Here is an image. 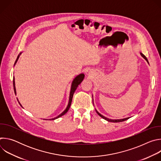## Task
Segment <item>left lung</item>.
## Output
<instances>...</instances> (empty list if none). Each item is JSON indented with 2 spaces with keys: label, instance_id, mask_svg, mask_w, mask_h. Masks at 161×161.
<instances>
[{
  "label": "left lung",
  "instance_id": "8db88e82",
  "mask_svg": "<svg viewBox=\"0 0 161 161\" xmlns=\"http://www.w3.org/2000/svg\"><path fill=\"white\" fill-rule=\"evenodd\" d=\"M140 54H141V55L147 61V62L148 63V60H147V57L142 53H140ZM96 112H97V113L99 114V115L101 117H102L103 119H104V120H107V121H108V122H123V121H125V120H127V119H129V118L128 117V118H125V119H117V120H111V119H108V118H106V117H104L103 115H102L101 114H100L96 109Z\"/></svg>",
  "mask_w": 161,
  "mask_h": 161
}]
</instances>
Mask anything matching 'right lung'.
Listing matches in <instances>:
<instances>
[{"mask_svg":"<svg viewBox=\"0 0 161 161\" xmlns=\"http://www.w3.org/2000/svg\"><path fill=\"white\" fill-rule=\"evenodd\" d=\"M20 54H21V53H19V55H20ZM19 55L18 56V57H17V58H16V61H15L14 64L16 63V62H17V60H18V58H19ZM84 77H85L84 74H80V75H78V76L74 79V80L73 81L72 85H71V91H70V94H69V103H68V105H67L66 109H65L61 114H60L58 116H57V117H55V118H54V119H50V120H55V119H58V118L62 117V115H64V114H65L68 111L69 109V108H70V106H71V102H72V99H73V94H74V93H75V90H76V88H77V87L78 86V85H79L82 82V81L83 80ZM13 86H14V92H15V94H16V88H15L14 78H13ZM18 103H19V102H18ZM19 104L20 106H21V104H20L19 103Z\"/></svg>","mask_w":161,"mask_h":161,"instance_id":"1","label":"right lung"}]
</instances>
